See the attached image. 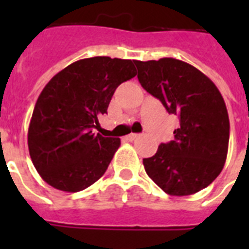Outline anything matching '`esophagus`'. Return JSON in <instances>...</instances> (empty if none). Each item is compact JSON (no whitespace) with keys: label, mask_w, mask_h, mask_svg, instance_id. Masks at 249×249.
<instances>
[{"label":"esophagus","mask_w":249,"mask_h":249,"mask_svg":"<svg viewBox=\"0 0 249 249\" xmlns=\"http://www.w3.org/2000/svg\"><path fill=\"white\" fill-rule=\"evenodd\" d=\"M138 137H140V134H136V133H132V134H129V136H126V140L134 141V140H137Z\"/></svg>","instance_id":"obj_1"}]
</instances>
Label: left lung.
Masks as SVG:
<instances>
[{"instance_id":"1","label":"left lung","mask_w":249,"mask_h":249,"mask_svg":"<svg viewBox=\"0 0 249 249\" xmlns=\"http://www.w3.org/2000/svg\"><path fill=\"white\" fill-rule=\"evenodd\" d=\"M138 80L169 113L178 115L174 141L143 159L146 173L164 193L191 195L211 185L224 168L230 123L220 90L191 64L174 58L136 60Z\"/></svg>"}]
</instances>
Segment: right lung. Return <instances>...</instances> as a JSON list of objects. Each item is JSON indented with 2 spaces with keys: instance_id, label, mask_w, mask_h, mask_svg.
<instances>
[{
  "instance_id": "right-lung-1",
  "label": "right lung",
  "mask_w": 249,
  "mask_h": 249,
  "mask_svg": "<svg viewBox=\"0 0 249 249\" xmlns=\"http://www.w3.org/2000/svg\"><path fill=\"white\" fill-rule=\"evenodd\" d=\"M134 60L94 56L73 62L45 86L28 128L32 163L46 183L66 193L89 187L105 174L120 138L91 130L107 113L121 83L136 76Z\"/></svg>"
}]
</instances>
